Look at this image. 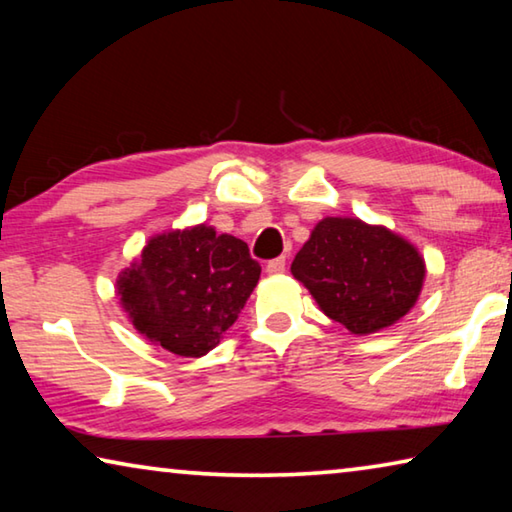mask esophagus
Segmentation results:
<instances>
[{"instance_id":"1","label":"esophagus","mask_w":512,"mask_h":512,"mask_svg":"<svg viewBox=\"0 0 512 512\" xmlns=\"http://www.w3.org/2000/svg\"><path fill=\"white\" fill-rule=\"evenodd\" d=\"M284 268H287V257H275L266 264V273L280 275V273H284Z\"/></svg>"}]
</instances>
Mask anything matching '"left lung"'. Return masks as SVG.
Masks as SVG:
<instances>
[{"label": "left lung", "instance_id": "obj_1", "mask_svg": "<svg viewBox=\"0 0 512 512\" xmlns=\"http://www.w3.org/2000/svg\"><path fill=\"white\" fill-rule=\"evenodd\" d=\"M318 307L352 334L400 320L420 296L424 259L395 232L359 219L327 216L291 264Z\"/></svg>", "mask_w": 512, "mask_h": 512}]
</instances>
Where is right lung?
I'll list each match as a JSON object with an SVG mask.
<instances>
[{
	"instance_id": "obj_1",
	"label": "right lung",
	"mask_w": 512,
	"mask_h": 512,
	"mask_svg": "<svg viewBox=\"0 0 512 512\" xmlns=\"http://www.w3.org/2000/svg\"><path fill=\"white\" fill-rule=\"evenodd\" d=\"M259 273L246 241L203 223L153 237L121 271L117 291L146 339L180 357H203L239 318Z\"/></svg>"
}]
</instances>
